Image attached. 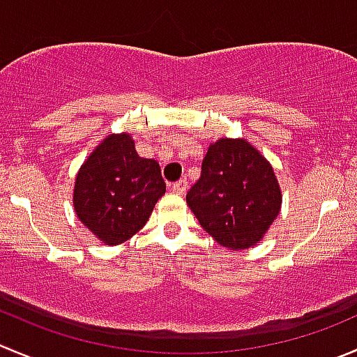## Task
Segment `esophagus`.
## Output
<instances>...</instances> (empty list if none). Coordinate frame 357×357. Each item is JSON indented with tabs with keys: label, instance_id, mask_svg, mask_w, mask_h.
Segmentation results:
<instances>
[{
	"label": "esophagus",
	"instance_id": "obj_1",
	"mask_svg": "<svg viewBox=\"0 0 357 357\" xmlns=\"http://www.w3.org/2000/svg\"><path fill=\"white\" fill-rule=\"evenodd\" d=\"M171 190L176 195H185V192L188 190V183H186V179H179V181H176L174 185L171 186Z\"/></svg>",
	"mask_w": 357,
	"mask_h": 357
}]
</instances>
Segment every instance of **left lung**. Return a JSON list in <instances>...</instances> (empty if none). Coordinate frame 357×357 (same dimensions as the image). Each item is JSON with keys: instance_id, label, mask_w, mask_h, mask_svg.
I'll use <instances>...</instances> for the list:
<instances>
[{"instance_id": "left-lung-1", "label": "left lung", "mask_w": 357, "mask_h": 357, "mask_svg": "<svg viewBox=\"0 0 357 357\" xmlns=\"http://www.w3.org/2000/svg\"><path fill=\"white\" fill-rule=\"evenodd\" d=\"M186 204L204 230L230 251L258 244L278 218L282 192L271 162L248 139L209 144Z\"/></svg>"}]
</instances>
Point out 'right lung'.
I'll list each match as a JSON object with an SVG mask.
<instances>
[{
  "label": "right lung",
  "instance_id": "1",
  "mask_svg": "<svg viewBox=\"0 0 357 357\" xmlns=\"http://www.w3.org/2000/svg\"><path fill=\"white\" fill-rule=\"evenodd\" d=\"M164 193L158 162L139 157L129 132L109 134L79 167L73 207L96 238L119 245L146 225Z\"/></svg>",
  "mask_w": 357,
  "mask_h": 357
}]
</instances>
